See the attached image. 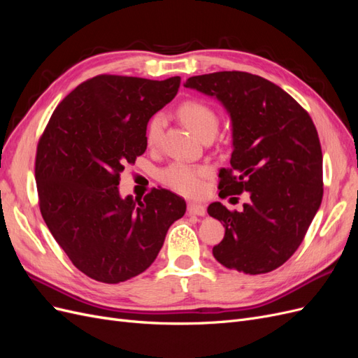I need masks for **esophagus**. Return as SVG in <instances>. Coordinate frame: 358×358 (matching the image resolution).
<instances>
[{
	"instance_id": "1",
	"label": "esophagus",
	"mask_w": 358,
	"mask_h": 358,
	"mask_svg": "<svg viewBox=\"0 0 358 358\" xmlns=\"http://www.w3.org/2000/svg\"><path fill=\"white\" fill-rule=\"evenodd\" d=\"M187 210L189 215H197V216H204L206 215V208L200 203H194L189 201L187 206Z\"/></svg>"
}]
</instances>
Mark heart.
<instances>
[{
    "mask_svg": "<svg viewBox=\"0 0 358 358\" xmlns=\"http://www.w3.org/2000/svg\"><path fill=\"white\" fill-rule=\"evenodd\" d=\"M179 115L185 124L192 129V133L200 138L215 137L220 128V116L212 106L199 100H189L182 103ZM164 116L161 113L154 115L146 124V143L150 148L159 145L162 131H164ZM210 175V170L204 166H194L188 162L175 161L169 167L161 170L159 179L171 189L183 194L187 197L200 196L204 189V179Z\"/></svg>",
    "mask_w": 358,
    "mask_h": 358,
    "instance_id": "obj_1",
    "label": "heart"
}]
</instances>
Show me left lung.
<instances>
[{
	"label": "left lung",
	"instance_id": "8db88e82",
	"mask_svg": "<svg viewBox=\"0 0 358 358\" xmlns=\"http://www.w3.org/2000/svg\"><path fill=\"white\" fill-rule=\"evenodd\" d=\"M187 88L218 99L230 113L233 152L220 196L249 192L243 210L220 201L208 213L225 236L212 252L227 268L268 273L297 251L322 200V152L309 113L278 85L245 71L192 76Z\"/></svg>",
	"mask_w": 358,
	"mask_h": 358
}]
</instances>
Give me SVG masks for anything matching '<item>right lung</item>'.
Here are the masks:
<instances>
[{"label":"right lung","instance_id":"right-lung-1","mask_svg":"<svg viewBox=\"0 0 358 358\" xmlns=\"http://www.w3.org/2000/svg\"><path fill=\"white\" fill-rule=\"evenodd\" d=\"M180 78L100 74L53 110L36 155L38 204L52 236L82 273L119 284L154 263L187 203L164 188L119 194L127 164L146 150V124L178 94Z\"/></svg>","mask_w":358,"mask_h":358}]
</instances>
